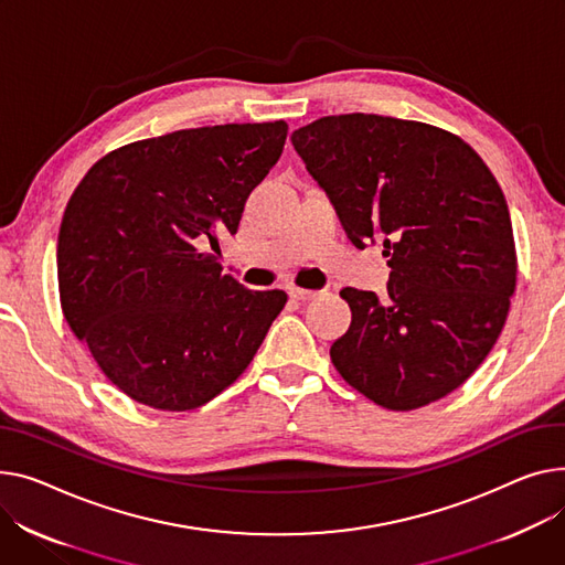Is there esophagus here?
<instances>
[{
    "label": "esophagus",
    "instance_id": "obj_1",
    "mask_svg": "<svg viewBox=\"0 0 565 565\" xmlns=\"http://www.w3.org/2000/svg\"><path fill=\"white\" fill-rule=\"evenodd\" d=\"M288 292H290V297H292V299H311V297H316V295H318L316 290H309V288H297V286H290V288H288Z\"/></svg>",
    "mask_w": 565,
    "mask_h": 565
}]
</instances>
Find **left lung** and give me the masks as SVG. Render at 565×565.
I'll use <instances>...</instances> for the list:
<instances>
[{"instance_id":"obj_1","label":"left lung","mask_w":565,"mask_h":565,"mask_svg":"<svg viewBox=\"0 0 565 565\" xmlns=\"http://www.w3.org/2000/svg\"><path fill=\"white\" fill-rule=\"evenodd\" d=\"M356 247L384 241L380 299L343 288L352 324L329 354L341 377L391 411L457 391L493 350L515 290L509 206L475 149L445 129L348 113L290 136Z\"/></svg>"}]
</instances>
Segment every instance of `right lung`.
Returning <instances> with one entry per match:
<instances>
[{"instance_id":"1","label":"right lung","mask_w":565,"mask_h":565,"mask_svg":"<svg viewBox=\"0 0 565 565\" xmlns=\"http://www.w3.org/2000/svg\"><path fill=\"white\" fill-rule=\"evenodd\" d=\"M286 136L277 120L136 140L74 188L56 247L63 316L131 399L206 404L241 377L286 307L284 290L243 288L214 254Z\"/></svg>"}]
</instances>
